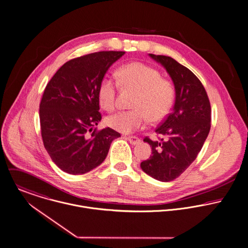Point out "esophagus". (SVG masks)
<instances>
[{
    "instance_id": "34e87169",
    "label": "esophagus",
    "mask_w": 248,
    "mask_h": 248,
    "mask_svg": "<svg viewBox=\"0 0 248 248\" xmlns=\"http://www.w3.org/2000/svg\"><path fill=\"white\" fill-rule=\"evenodd\" d=\"M127 140H129V142L132 144V145H138L140 143V139H139L138 137H135V136H130V137H127Z\"/></svg>"
}]
</instances>
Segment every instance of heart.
Returning a JSON list of instances; mask_svg holds the SVG:
<instances>
[{
	"mask_svg": "<svg viewBox=\"0 0 248 248\" xmlns=\"http://www.w3.org/2000/svg\"><path fill=\"white\" fill-rule=\"evenodd\" d=\"M116 75L121 86L132 88L137 94L132 104L134 109L118 111L108 116L106 122L108 127L123 134H130L143 128L148 118L152 122L165 118L172 107L175 88L171 82L162 79L157 69L141 62H130L122 65ZM116 92V83L105 76L98 86V100L104 109H114Z\"/></svg>",
	"mask_w": 248,
	"mask_h": 248,
	"instance_id": "b5f03b06",
	"label": "heart"
}]
</instances>
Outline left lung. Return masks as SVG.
<instances>
[{
  "instance_id": "obj_1",
  "label": "left lung",
  "mask_w": 248,
  "mask_h": 248,
  "mask_svg": "<svg viewBox=\"0 0 248 248\" xmlns=\"http://www.w3.org/2000/svg\"><path fill=\"white\" fill-rule=\"evenodd\" d=\"M169 74L175 87V104L156 133L163 139L143 141L152 147V155L140 164L141 169L161 182L178 178L192 162L211 129V105L199 79L170 57L149 54Z\"/></svg>"
}]
</instances>
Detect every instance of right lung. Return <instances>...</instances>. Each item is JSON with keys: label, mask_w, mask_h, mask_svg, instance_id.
Returning <instances> with one entry per match:
<instances>
[{"label": "right lung", "mask_w": 248, "mask_h": 248, "mask_svg": "<svg viewBox=\"0 0 248 248\" xmlns=\"http://www.w3.org/2000/svg\"><path fill=\"white\" fill-rule=\"evenodd\" d=\"M125 52L103 51L65 62L47 83L39 118L45 149L62 171L79 175L106 159L120 134L110 128L96 131L102 119L98 86L108 68Z\"/></svg>", "instance_id": "right-lung-1"}]
</instances>
